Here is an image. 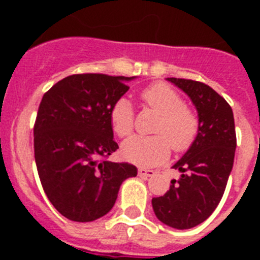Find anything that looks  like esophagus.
I'll list each match as a JSON object with an SVG mask.
<instances>
[{
	"label": "esophagus",
	"instance_id": "obj_1",
	"mask_svg": "<svg viewBox=\"0 0 260 260\" xmlns=\"http://www.w3.org/2000/svg\"><path fill=\"white\" fill-rule=\"evenodd\" d=\"M153 174H155V171H151V169H144V168H139V169H138V176L143 177V178L152 177Z\"/></svg>",
	"mask_w": 260,
	"mask_h": 260
}]
</instances>
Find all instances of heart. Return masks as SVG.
Returning <instances> with one entry per match:
<instances>
[{
    "mask_svg": "<svg viewBox=\"0 0 260 260\" xmlns=\"http://www.w3.org/2000/svg\"><path fill=\"white\" fill-rule=\"evenodd\" d=\"M144 104L158 113L152 132L156 135H135L122 144L126 160L141 167H153L165 161L172 150L185 152L194 144L199 134V117L187 107L182 96L165 83H153L142 91ZM109 121L119 138H126L134 130V109L127 99L119 98L110 108Z\"/></svg>",
    "mask_w": 260,
    "mask_h": 260,
    "instance_id": "obj_1",
    "label": "heart"
}]
</instances>
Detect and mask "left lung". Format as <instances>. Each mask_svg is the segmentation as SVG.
<instances>
[{
  "mask_svg": "<svg viewBox=\"0 0 260 260\" xmlns=\"http://www.w3.org/2000/svg\"><path fill=\"white\" fill-rule=\"evenodd\" d=\"M197 107L199 134L189 151L173 165L181 172L171 189L152 199L156 217L176 229L194 228L208 219L222 198L237 146L233 110L207 84L168 78Z\"/></svg>",
  "mask_w": 260,
  "mask_h": 260,
  "instance_id": "left-lung-1",
  "label": "left lung"
}]
</instances>
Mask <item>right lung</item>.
<instances>
[{
  "instance_id": "right-lung-1",
  "label": "right lung",
  "mask_w": 260,
  "mask_h": 260,
  "mask_svg": "<svg viewBox=\"0 0 260 260\" xmlns=\"http://www.w3.org/2000/svg\"><path fill=\"white\" fill-rule=\"evenodd\" d=\"M133 78L69 75L41 99L34 125L36 168L48 199L66 219L87 222L107 215L121 183L137 176L135 165L107 161L118 148L110 108Z\"/></svg>"
}]
</instances>
